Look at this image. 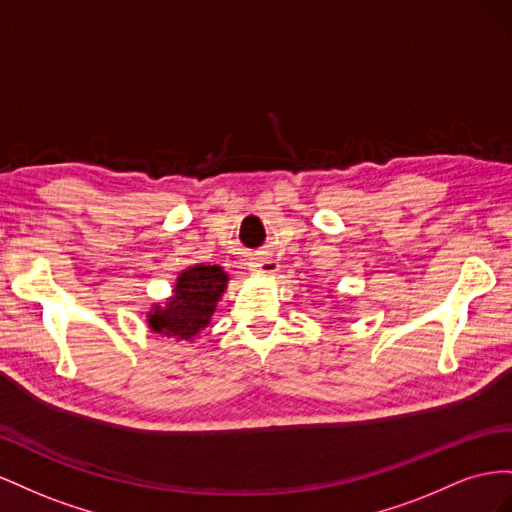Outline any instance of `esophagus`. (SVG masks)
<instances>
[{"instance_id":"esophagus-1","label":"esophagus","mask_w":512,"mask_h":512,"mask_svg":"<svg viewBox=\"0 0 512 512\" xmlns=\"http://www.w3.org/2000/svg\"><path fill=\"white\" fill-rule=\"evenodd\" d=\"M279 261H274L270 257H255L251 261V270L257 274H276L279 272Z\"/></svg>"}]
</instances>
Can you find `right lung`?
Returning <instances> with one entry per match:
<instances>
[{
	"instance_id": "add662e5",
	"label": "right lung",
	"mask_w": 512,
	"mask_h": 512,
	"mask_svg": "<svg viewBox=\"0 0 512 512\" xmlns=\"http://www.w3.org/2000/svg\"><path fill=\"white\" fill-rule=\"evenodd\" d=\"M229 276L221 266H191L180 272L173 296L160 306H152L148 326L165 337L191 341L210 326L216 302L227 289Z\"/></svg>"
}]
</instances>
